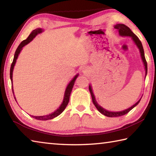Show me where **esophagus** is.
<instances>
[{"label": "esophagus", "mask_w": 156, "mask_h": 156, "mask_svg": "<svg viewBox=\"0 0 156 156\" xmlns=\"http://www.w3.org/2000/svg\"><path fill=\"white\" fill-rule=\"evenodd\" d=\"M82 72H83L84 73H86L87 72V69H85V68H83V70H82Z\"/></svg>", "instance_id": "1"}]
</instances>
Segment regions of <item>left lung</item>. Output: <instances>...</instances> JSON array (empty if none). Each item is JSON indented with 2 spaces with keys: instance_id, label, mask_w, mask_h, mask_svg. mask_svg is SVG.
Masks as SVG:
<instances>
[{
  "instance_id": "1",
  "label": "left lung",
  "mask_w": 156,
  "mask_h": 156,
  "mask_svg": "<svg viewBox=\"0 0 156 156\" xmlns=\"http://www.w3.org/2000/svg\"><path fill=\"white\" fill-rule=\"evenodd\" d=\"M114 28L116 29V30H118V32H119V34L122 36H130L131 37V38L133 39V41H134V43H136L137 47H138V49L140 50V55H141V58L142 61H143L144 65V69H145V73L146 75L147 74V62L146 61V59H145V56H144V49H143V47H142V44L141 41H140V39L138 38V37L137 36L136 34H134L133 31H132L130 29H129L127 26H126L124 24H117L114 26ZM89 91H90L91 96L92 98V101H93V103L94 104L95 107L97 108V109L99 111V112L107 116V117H118V116H122L126 114V113H129L130 111L133 109V108L135 107L136 105H138V103L140 101L141 99H140L138 102H136L135 105H133V106L129 107V109H125L124 111H122V112H109V111H107L106 109H105L102 108V107H100V105L97 103L96 98H95L94 94L93 93V91H92V88L91 85L89 86Z\"/></svg>"
}]
</instances>
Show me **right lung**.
Segmentation results:
<instances>
[{
	"label": "right lung",
	"instance_id": "obj_1",
	"mask_svg": "<svg viewBox=\"0 0 156 156\" xmlns=\"http://www.w3.org/2000/svg\"><path fill=\"white\" fill-rule=\"evenodd\" d=\"M42 31H43V30H42L41 28H38V29H36V30H33L31 31V33L30 34V36H28V38L26 39V40L22 41L20 43V44L18 45V48L16 50V52H15V54H14V60H13V62L12 63V65H11V68H10V79H11V81L12 83V74H13V70H14V65H15V63L16 62V60L18 58V55H19L20 52L21 50H22V48L26 44H27L30 42H31V41L33 40L34 38V37H35L37 34L41 33ZM78 74L76 75L74 78H73L67 87V88H66V90L65 92V95H64V99H63V101L62 102V104L59 107L58 109L57 110L55 111L54 112H53L51 113H50L49 115H43V116H34V115H31V117L35 118L36 120H51L53 119V118L57 117L58 115H59L60 113H61L63 111L65 110V109L66 108V107L67 106V105L69 103V97H70V95L71 93H72V89H73V84L75 83V81L76 80V78H77ZM12 92H13V94H14V90H13V85H12ZM15 100H16V98L14 97Z\"/></svg>",
	"mask_w": 156,
	"mask_h": 156
}]
</instances>
